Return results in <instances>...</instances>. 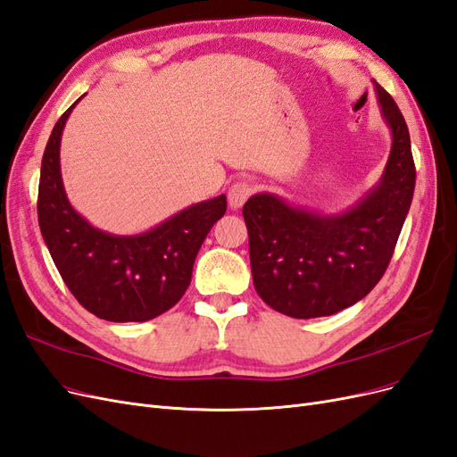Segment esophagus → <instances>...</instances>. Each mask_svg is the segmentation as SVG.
I'll list each match as a JSON object with an SVG mask.
<instances>
[{
  "mask_svg": "<svg viewBox=\"0 0 457 457\" xmlns=\"http://www.w3.org/2000/svg\"><path fill=\"white\" fill-rule=\"evenodd\" d=\"M252 192H253V187L250 183L245 181L234 183L228 190V205L232 210H238V207H242L244 202L252 196Z\"/></svg>",
  "mask_w": 457,
  "mask_h": 457,
  "instance_id": "1",
  "label": "esophagus"
}]
</instances>
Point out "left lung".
<instances>
[{
  "label": "left lung",
  "mask_w": 457,
  "mask_h": 457,
  "mask_svg": "<svg viewBox=\"0 0 457 457\" xmlns=\"http://www.w3.org/2000/svg\"><path fill=\"white\" fill-rule=\"evenodd\" d=\"M391 129L381 179L349 210L322 213L259 192L244 204L253 286L292 318L336 314L364 299L393 257L416 187L408 126L393 96L373 81Z\"/></svg>",
  "instance_id": "8db88e82"
}]
</instances>
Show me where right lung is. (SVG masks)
<instances>
[{
	"label": "right lung",
	"instance_id": "add662e5",
	"mask_svg": "<svg viewBox=\"0 0 457 457\" xmlns=\"http://www.w3.org/2000/svg\"><path fill=\"white\" fill-rule=\"evenodd\" d=\"M79 101L54 123L41 160V237L81 307L108 322H146L187 292L200 245L227 212V196L192 204L141 234L93 227L68 200L61 175L62 129Z\"/></svg>",
	"mask_w": 457,
	"mask_h": 457
}]
</instances>
